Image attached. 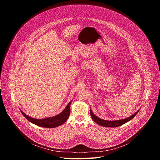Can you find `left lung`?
<instances>
[{"label": "left lung", "instance_id": "obj_1", "mask_svg": "<svg viewBox=\"0 0 160 160\" xmlns=\"http://www.w3.org/2000/svg\"><path fill=\"white\" fill-rule=\"evenodd\" d=\"M138 112H139V111H137L131 117H129L123 119V120H115V121H109V120H102V119H101V118L97 117L92 112V110L90 109V116H91V117H92V120L96 123L99 124V125H101L102 127H117L121 126V125L125 124V123L128 122L130 120H132L137 115V113H138Z\"/></svg>", "mask_w": 160, "mask_h": 160}]
</instances>
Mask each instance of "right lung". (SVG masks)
I'll return each instance as SVG.
<instances>
[{
  "label": "right lung",
  "mask_w": 160,
  "mask_h": 160,
  "mask_svg": "<svg viewBox=\"0 0 160 160\" xmlns=\"http://www.w3.org/2000/svg\"><path fill=\"white\" fill-rule=\"evenodd\" d=\"M72 101H71L66 106L65 109L59 115L50 118H46L44 119H35L27 116L21 110V112L29 122L32 123L45 128H54L63 124L69 117L70 114V104Z\"/></svg>",
  "instance_id": "right-lung-1"
}]
</instances>
